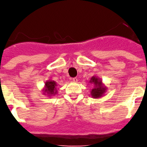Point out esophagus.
Returning a JSON list of instances; mask_svg holds the SVG:
<instances>
[{"instance_id":"esophagus-1","label":"esophagus","mask_w":147,"mask_h":147,"mask_svg":"<svg viewBox=\"0 0 147 147\" xmlns=\"http://www.w3.org/2000/svg\"><path fill=\"white\" fill-rule=\"evenodd\" d=\"M72 81L73 82H77V81H78V80H77V78H73L72 79Z\"/></svg>"}]
</instances>
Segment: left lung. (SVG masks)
<instances>
[{
  "mask_svg": "<svg viewBox=\"0 0 147 147\" xmlns=\"http://www.w3.org/2000/svg\"><path fill=\"white\" fill-rule=\"evenodd\" d=\"M90 82L93 85V88L90 91L92 98H98L104 96L105 92L107 91V87L103 84L102 80L97 76H92Z\"/></svg>",
  "mask_w": 147,
  "mask_h": 147,
  "instance_id": "obj_1",
  "label": "left lung"
}]
</instances>
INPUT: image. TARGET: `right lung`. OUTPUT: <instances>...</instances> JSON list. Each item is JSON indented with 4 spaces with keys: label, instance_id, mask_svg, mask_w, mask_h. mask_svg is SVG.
<instances>
[{
    "label": "right lung",
    "instance_id": "obj_1",
    "mask_svg": "<svg viewBox=\"0 0 147 147\" xmlns=\"http://www.w3.org/2000/svg\"><path fill=\"white\" fill-rule=\"evenodd\" d=\"M57 84L54 80H47L45 82V86L42 90L43 95L47 96L48 97L53 96L54 95L57 94Z\"/></svg>",
    "mask_w": 147,
    "mask_h": 147
}]
</instances>
